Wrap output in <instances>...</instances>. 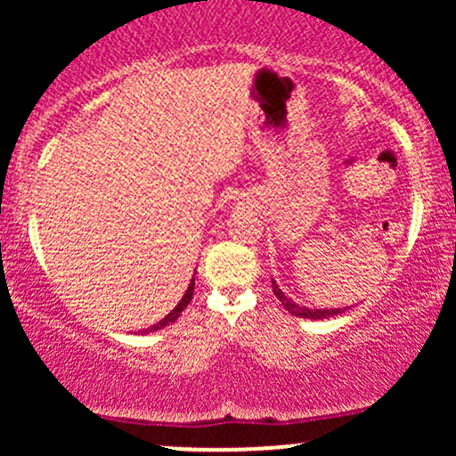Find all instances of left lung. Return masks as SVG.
Wrapping results in <instances>:
<instances>
[{"mask_svg": "<svg viewBox=\"0 0 456 456\" xmlns=\"http://www.w3.org/2000/svg\"><path fill=\"white\" fill-rule=\"evenodd\" d=\"M272 291H274V296L279 297L281 305L285 306L287 311H289L291 315H296V317H305V319H328V317L343 315V313H345V308H308V306L297 305V302L291 300L289 296L282 294L281 287L276 285V281H272Z\"/></svg>", "mask_w": 456, "mask_h": 456, "instance_id": "left-lung-1", "label": "left lung"}]
</instances>
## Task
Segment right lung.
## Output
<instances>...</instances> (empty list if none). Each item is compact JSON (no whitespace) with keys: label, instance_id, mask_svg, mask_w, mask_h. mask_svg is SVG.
I'll use <instances>...</instances> for the list:
<instances>
[{"label":"right lung","instance_id":"right-lung-1","mask_svg":"<svg viewBox=\"0 0 456 456\" xmlns=\"http://www.w3.org/2000/svg\"><path fill=\"white\" fill-rule=\"evenodd\" d=\"M192 291H195V279H192V281H191V285H188L186 294H184V296H182V300H180V302H177V305H175V308H174V311H171V313H169V315H165V317H162L159 323H154V326H151V328H148V330H145V334H148V332H156V330H160V328L169 326V323H174V322H175V319H177V317H180V313H182V311H184V308H186L188 305H191V300H192Z\"/></svg>","mask_w":456,"mask_h":456}]
</instances>
